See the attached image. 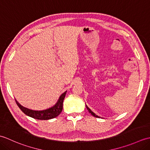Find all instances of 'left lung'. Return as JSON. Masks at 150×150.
<instances>
[{"label":"left lung","instance_id":"8db88e82","mask_svg":"<svg viewBox=\"0 0 150 150\" xmlns=\"http://www.w3.org/2000/svg\"><path fill=\"white\" fill-rule=\"evenodd\" d=\"M86 108H87V110H88V111H89V112H90L91 115H93V116H94L95 117H98V118H99L100 117H98V115H97L96 114H95V113H93V111H92L90 109V108H89L88 106H87V105L86 104Z\"/></svg>","mask_w":150,"mask_h":150}]
</instances>
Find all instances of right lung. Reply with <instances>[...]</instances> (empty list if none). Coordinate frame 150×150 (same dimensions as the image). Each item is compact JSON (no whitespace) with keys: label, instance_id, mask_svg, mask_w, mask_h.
Here are the masks:
<instances>
[{"label":"right lung","instance_id":"obj_1","mask_svg":"<svg viewBox=\"0 0 150 150\" xmlns=\"http://www.w3.org/2000/svg\"><path fill=\"white\" fill-rule=\"evenodd\" d=\"M66 92L67 91L64 92V93L60 95L58 100H57L56 104L54 105V106L44 110L38 111L28 109L27 108L22 106L21 104L18 103V101H17L16 99L15 101L19 108H20L22 112L24 114H26V115L38 120H49L53 119V118H55L61 113L63 107V100L65 98Z\"/></svg>","mask_w":150,"mask_h":150}]
</instances>
